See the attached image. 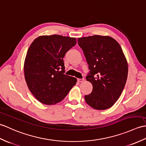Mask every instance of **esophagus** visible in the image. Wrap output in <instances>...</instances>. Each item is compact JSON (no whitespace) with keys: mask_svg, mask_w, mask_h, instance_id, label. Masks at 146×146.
<instances>
[{"mask_svg":"<svg viewBox=\"0 0 146 146\" xmlns=\"http://www.w3.org/2000/svg\"><path fill=\"white\" fill-rule=\"evenodd\" d=\"M84 79H77V81L79 82H84Z\"/></svg>","mask_w":146,"mask_h":146,"instance_id":"34e87169","label":"esophagus"}]
</instances>
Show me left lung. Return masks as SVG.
I'll return each instance as SVG.
<instances>
[{"instance_id":"8db88e82","label":"left lung","mask_w":146,"mask_h":146,"mask_svg":"<svg viewBox=\"0 0 146 146\" xmlns=\"http://www.w3.org/2000/svg\"><path fill=\"white\" fill-rule=\"evenodd\" d=\"M89 64L86 77L92 84V92L85 96L86 103L97 110L114 104L124 88L128 64L119 44L109 36L94 35L77 39Z\"/></svg>"}]
</instances>
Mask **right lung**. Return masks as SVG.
<instances>
[{"mask_svg": "<svg viewBox=\"0 0 146 146\" xmlns=\"http://www.w3.org/2000/svg\"><path fill=\"white\" fill-rule=\"evenodd\" d=\"M76 38L42 35L32 42L25 56L24 76L29 89L40 102L53 105L63 100L77 79L65 75L63 58Z\"/></svg>", "mask_w": 146, "mask_h": 146, "instance_id": "1", "label": "right lung"}]
</instances>
